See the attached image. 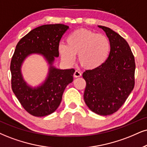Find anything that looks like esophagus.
I'll use <instances>...</instances> for the list:
<instances>
[{
	"label": "esophagus",
	"mask_w": 147,
	"mask_h": 147,
	"mask_svg": "<svg viewBox=\"0 0 147 147\" xmlns=\"http://www.w3.org/2000/svg\"><path fill=\"white\" fill-rule=\"evenodd\" d=\"M81 76H82V73H81L80 71H75V72H74V76L75 78H78V77H80Z\"/></svg>",
	"instance_id": "34e87169"
}]
</instances>
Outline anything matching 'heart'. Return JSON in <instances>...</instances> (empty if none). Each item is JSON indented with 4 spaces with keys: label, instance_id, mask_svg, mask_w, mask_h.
I'll return each instance as SVG.
<instances>
[{
    "label": "heart",
    "instance_id": "1",
    "mask_svg": "<svg viewBox=\"0 0 147 147\" xmlns=\"http://www.w3.org/2000/svg\"><path fill=\"white\" fill-rule=\"evenodd\" d=\"M110 50V43L106 36L86 28L74 30L67 38V45L60 43L59 46L61 59L66 64H73L78 54L79 63L86 69L101 66Z\"/></svg>",
    "mask_w": 147,
    "mask_h": 147
}]
</instances>
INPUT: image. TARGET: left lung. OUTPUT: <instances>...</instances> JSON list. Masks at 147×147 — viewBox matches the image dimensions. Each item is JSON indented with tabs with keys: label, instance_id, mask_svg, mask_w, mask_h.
<instances>
[{
	"label": "left lung",
	"instance_id": "left-lung-1",
	"mask_svg": "<svg viewBox=\"0 0 147 147\" xmlns=\"http://www.w3.org/2000/svg\"><path fill=\"white\" fill-rule=\"evenodd\" d=\"M110 43L109 56L98 68L86 70L84 99L88 108L99 115H110L119 110L135 84L134 56L125 39L108 27L98 26Z\"/></svg>",
	"mask_w": 147,
	"mask_h": 147
}]
</instances>
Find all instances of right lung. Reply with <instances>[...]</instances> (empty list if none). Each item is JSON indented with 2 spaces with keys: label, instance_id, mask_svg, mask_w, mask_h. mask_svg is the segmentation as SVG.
I'll return each mask as SVG.
<instances>
[{
  "label": "right lung",
  "instance_id": "1",
  "mask_svg": "<svg viewBox=\"0 0 147 147\" xmlns=\"http://www.w3.org/2000/svg\"><path fill=\"white\" fill-rule=\"evenodd\" d=\"M68 28V26L62 24L43 25L30 31L16 46L10 65L11 88L24 109L32 116L44 117L57 109L64 90L73 81L75 70H61L51 66L44 84L32 88L27 86L22 77V63L29 54L39 53L52 65L54 57H59L60 41Z\"/></svg>",
  "mask_w": 147,
  "mask_h": 147
}]
</instances>
